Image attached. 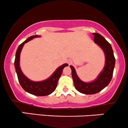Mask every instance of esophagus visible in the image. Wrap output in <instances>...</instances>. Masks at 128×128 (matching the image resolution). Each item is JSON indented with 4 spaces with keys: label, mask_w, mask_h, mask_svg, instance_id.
<instances>
[{
    "label": "esophagus",
    "mask_w": 128,
    "mask_h": 128,
    "mask_svg": "<svg viewBox=\"0 0 128 128\" xmlns=\"http://www.w3.org/2000/svg\"><path fill=\"white\" fill-rule=\"evenodd\" d=\"M72 64V60H69V61H68V64Z\"/></svg>",
    "instance_id": "obj_1"
}]
</instances>
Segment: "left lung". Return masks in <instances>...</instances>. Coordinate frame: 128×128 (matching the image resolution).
<instances>
[{
    "mask_svg": "<svg viewBox=\"0 0 128 128\" xmlns=\"http://www.w3.org/2000/svg\"><path fill=\"white\" fill-rule=\"evenodd\" d=\"M93 35H94V42L102 49L105 54V66L101 73L94 80L91 82H85L79 79L74 68L72 66H70L76 89L78 92L86 94H95L108 86L113 76L115 64L113 49L109 42L98 33H93Z\"/></svg>",
    "mask_w": 128,
    "mask_h": 128,
    "instance_id": "obj_1",
    "label": "left lung"
}]
</instances>
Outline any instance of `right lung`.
<instances>
[{
    "label": "right lung",
    "instance_id": "add662e5",
    "mask_svg": "<svg viewBox=\"0 0 128 128\" xmlns=\"http://www.w3.org/2000/svg\"><path fill=\"white\" fill-rule=\"evenodd\" d=\"M40 36L39 35H33V36H30L25 42H23L19 46L16 50V56H15L14 66L20 85L26 92L36 96H46L49 95L55 91L57 87V82H58L59 78L62 73L63 70L65 66H68V64H64L59 66L50 78L44 80L34 82V81L30 80L25 76V75L22 72L20 65V52L24 44L30 41L31 40L34 39V38H38Z\"/></svg>",
    "mask_w": 128,
    "mask_h": 128
}]
</instances>
